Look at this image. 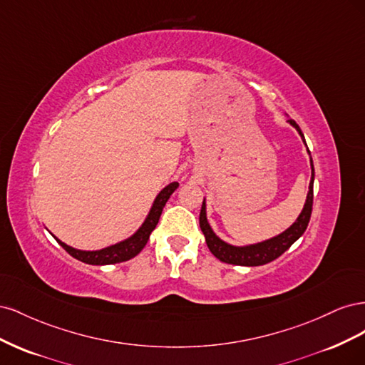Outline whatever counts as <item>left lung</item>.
Instances as JSON below:
<instances>
[{
    "instance_id": "obj_1",
    "label": "left lung",
    "mask_w": 365,
    "mask_h": 365,
    "mask_svg": "<svg viewBox=\"0 0 365 365\" xmlns=\"http://www.w3.org/2000/svg\"><path fill=\"white\" fill-rule=\"evenodd\" d=\"M288 123H291V126H294L297 129V132L300 134V137L304 143V146H307L300 126H298L291 118L288 120ZM307 153L311 155L309 149H307ZM311 170H312L311 172V182H309V192L306 196V202H304L302 213L298 215V217L295 219V222L289 228H286L283 233L274 236V237H269L267 240L257 242V244L237 247V245H231V244H228V242L220 239L208 224L207 204H205V197H204L201 215H200V225H201V230L205 236L207 247L210 251H212L213 256L224 263L240 264V267H260V264L269 263L277 257H280L282 254L288 250L295 240H298L303 236V233L307 228L309 219H311L312 202H314V178H315L312 157H311Z\"/></svg>"
}]
</instances>
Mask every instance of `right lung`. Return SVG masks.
I'll return each instance as SVG.
<instances>
[{"instance_id":"right-lung-1","label":"right lung","mask_w":365,"mask_h":365,"mask_svg":"<svg viewBox=\"0 0 365 365\" xmlns=\"http://www.w3.org/2000/svg\"><path fill=\"white\" fill-rule=\"evenodd\" d=\"M178 182L173 181L170 184H168L164 189L157 195L155 200L152 202V207L149 210V213L146 216V219L143 220L141 227L135 231L134 235L129 236L128 239L117 242L114 245H109L106 248L102 250H94V251H85V250H77L73 248L67 244H63L62 240H59L56 236H53L56 239L58 244L67 251L70 256H73L74 259L81 260L83 263L88 264H113V263H120V262H126L132 257H135L137 254L146 247L149 236L153 230H155L160 216L163 213V208L165 205V202L169 201L170 195L178 189Z\"/></svg>"}]
</instances>
